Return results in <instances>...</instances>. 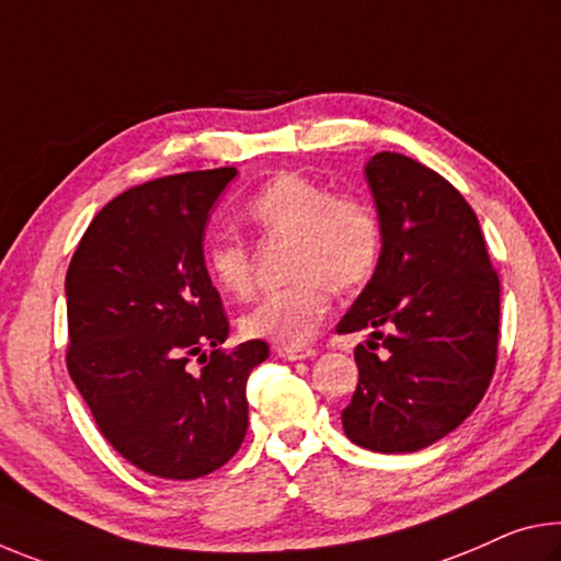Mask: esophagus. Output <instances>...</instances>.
<instances>
[{
    "instance_id": "1",
    "label": "esophagus",
    "mask_w": 561,
    "mask_h": 561,
    "mask_svg": "<svg viewBox=\"0 0 561 561\" xmlns=\"http://www.w3.org/2000/svg\"><path fill=\"white\" fill-rule=\"evenodd\" d=\"M314 350L309 346H277V357L287 359V362H301V359H312Z\"/></svg>"
}]
</instances>
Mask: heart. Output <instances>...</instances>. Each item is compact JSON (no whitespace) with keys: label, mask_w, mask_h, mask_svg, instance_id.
Masks as SVG:
<instances>
[{"label":"heart","mask_w":561,"mask_h":561,"mask_svg":"<svg viewBox=\"0 0 561 561\" xmlns=\"http://www.w3.org/2000/svg\"><path fill=\"white\" fill-rule=\"evenodd\" d=\"M247 217L264 237L289 239L287 289L264 297L242 317L249 340L301 346L317 334L332 305V284L352 289L377 270L381 252L379 219L369 204L334 197L324 184L297 172H282L247 204ZM221 291L247 297L254 287L252 256L237 237H217L204 252Z\"/></svg>","instance_id":"b5f03b06"}]
</instances>
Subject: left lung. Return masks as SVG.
<instances>
[{
	"label": "left lung",
	"mask_w": 561,
	"mask_h": 561,
	"mask_svg": "<svg viewBox=\"0 0 561 561\" xmlns=\"http://www.w3.org/2000/svg\"><path fill=\"white\" fill-rule=\"evenodd\" d=\"M364 180L381 252L336 324L340 334L369 332L354 350L359 381L342 426L364 449L404 455L455 432L484 397L500 340V279L472 207L434 169L379 152ZM375 339L387 353L370 352Z\"/></svg>",
	"instance_id": "left-lung-1"
}]
</instances>
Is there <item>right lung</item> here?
Returning <instances> with one entry per match:
<instances>
[{
    "instance_id": "add662e5",
    "label": "right lung",
    "mask_w": 561,
    "mask_h": 561,
    "mask_svg": "<svg viewBox=\"0 0 561 561\" xmlns=\"http://www.w3.org/2000/svg\"><path fill=\"white\" fill-rule=\"evenodd\" d=\"M234 176L221 167L127 190L92 219L67 270L69 377L104 439L162 479H197L237 455L247 377L270 357L262 340L217 350L229 322L202 242Z\"/></svg>"
}]
</instances>
